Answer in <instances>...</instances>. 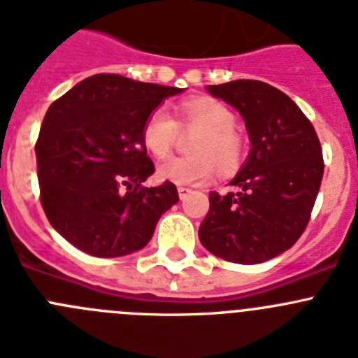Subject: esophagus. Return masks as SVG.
Wrapping results in <instances>:
<instances>
[{
  "mask_svg": "<svg viewBox=\"0 0 358 358\" xmlns=\"http://www.w3.org/2000/svg\"><path fill=\"white\" fill-rule=\"evenodd\" d=\"M177 192H179V199H181V201H185V199L188 197L189 194H192V188H185V186H179V188H177Z\"/></svg>",
  "mask_w": 358,
  "mask_h": 358,
  "instance_id": "obj_1",
  "label": "esophagus"
}]
</instances>
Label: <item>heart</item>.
Wrapping results in <instances>:
<instances>
[{"instance_id": "b5f03b06", "label": "heart", "mask_w": 358, "mask_h": 358, "mask_svg": "<svg viewBox=\"0 0 358 358\" xmlns=\"http://www.w3.org/2000/svg\"><path fill=\"white\" fill-rule=\"evenodd\" d=\"M181 127L199 131L192 141V154L172 157L157 166V176L179 186L204 185L213 177L215 169L229 172L243 156V141L235 131V115L224 103L195 98L181 106ZM179 123L164 107H156L141 129L145 148L157 159L172 152L179 134Z\"/></svg>"}]
</instances>
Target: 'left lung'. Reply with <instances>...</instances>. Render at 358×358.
<instances>
[{
	"instance_id": "8db88e82",
	"label": "left lung",
	"mask_w": 358,
	"mask_h": 358,
	"mask_svg": "<svg viewBox=\"0 0 358 358\" xmlns=\"http://www.w3.org/2000/svg\"><path fill=\"white\" fill-rule=\"evenodd\" d=\"M245 122L251 150L231 185L238 192L210 194L199 240L233 264H262L303 235L321 186L324 163L314 125L292 98L260 80L208 85Z\"/></svg>"
}]
</instances>
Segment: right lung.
<instances>
[{
	"mask_svg": "<svg viewBox=\"0 0 358 358\" xmlns=\"http://www.w3.org/2000/svg\"><path fill=\"white\" fill-rule=\"evenodd\" d=\"M182 90L98 73L50 106L36 143L41 204L59 235L80 251L115 258L150 242L179 201L154 173L141 129L164 98Z\"/></svg>",
	"mask_w": 358,
	"mask_h": 358,
	"instance_id": "obj_1",
	"label": "right lung"
}]
</instances>
